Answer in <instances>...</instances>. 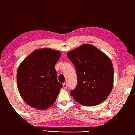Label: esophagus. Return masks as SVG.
Instances as JSON below:
<instances>
[{
  "label": "esophagus",
  "mask_w": 135,
  "mask_h": 135,
  "mask_svg": "<svg viewBox=\"0 0 135 135\" xmlns=\"http://www.w3.org/2000/svg\"><path fill=\"white\" fill-rule=\"evenodd\" d=\"M63 87H64V88H65V89L67 88V83H64L63 84Z\"/></svg>",
  "instance_id": "1"
}]
</instances>
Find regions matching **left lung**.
<instances>
[{
    "label": "left lung",
    "instance_id": "left-lung-1",
    "mask_svg": "<svg viewBox=\"0 0 135 135\" xmlns=\"http://www.w3.org/2000/svg\"><path fill=\"white\" fill-rule=\"evenodd\" d=\"M76 68L78 85L70 91L83 106L98 105L104 101L114 85V67L110 59L96 47L84 44L67 53Z\"/></svg>",
    "mask_w": 135,
    "mask_h": 135
}]
</instances>
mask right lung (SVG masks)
I'll return each instance as SVG.
<instances>
[{
    "label": "right lung",
    "instance_id": "obj_1",
    "mask_svg": "<svg viewBox=\"0 0 135 135\" xmlns=\"http://www.w3.org/2000/svg\"><path fill=\"white\" fill-rule=\"evenodd\" d=\"M61 56L58 50L37 49L21 62L17 83L23 100L37 109L49 108L56 100L62 84L57 82L55 64Z\"/></svg>",
    "mask_w": 135,
    "mask_h": 135
}]
</instances>
